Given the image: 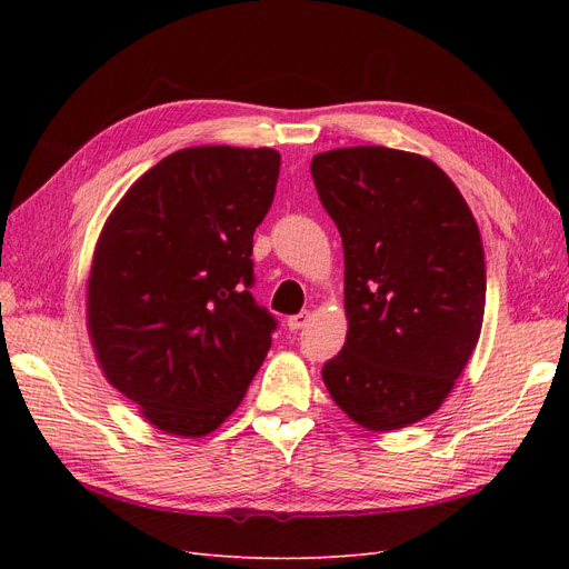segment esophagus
Wrapping results in <instances>:
<instances>
[{"label":"esophagus","instance_id":"obj_1","mask_svg":"<svg viewBox=\"0 0 569 569\" xmlns=\"http://www.w3.org/2000/svg\"><path fill=\"white\" fill-rule=\"evenodd\" d=\"M308 318H311V313H308V311H301V313H297V316H289V318H287V327H289L291 332H299L301 327H306Z\"/></svg>","mask_w":569,"mask_h":569}]
</instances>
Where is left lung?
<instances>
[{
    "label": "left lung",
    "instance_id": "obj_1",
    "mask_svg": "<svg viewBox=\"0 0 569 569\" xmlns=\"http://www.w3.org/2000/svg\"><path fill=\"white\" fill-rule=\"evenodd\" d=\"M320 203L343 247V349L322 366L335 403L375 432L443 403L472 356L487 303L479 228L425 157L387 147L313 157Z\"/></svg>",
    "mask_w": 569,
    "mask_h": 569
}]
</instances>
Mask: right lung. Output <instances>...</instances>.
Here are the masks:
<instances>
[{"label": "right lung", "instance_id": "add662e5", "mask_svg": "<svg viewBox=\"0 0 569 569\" xmlns=\"http://www.w3.org/2000/svg\"><path fill=\"white\" fill-rule=\"evenodd\" d=\"M278 176L268 147L180 149L101 230L88 282L99 366L168 435L218 429L266 360L278 320L251 295V253Z\"/></svg>", "mask_w": 569, "mask_h": 569}]
</instances>
